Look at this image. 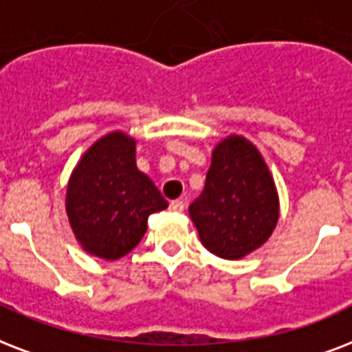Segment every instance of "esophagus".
Segmentation results:
<instances>
[{
	"mask_svg": "<svg viewBox=\"0 0 352 352\" xmlns=\"http://www.w3.org/2000/svg\"><path fill=\"white\" fill-rule=\"evenodd\" d=\"M184 209H185L184 200H174V201H170V211H173V213H182Z\"/></svg>",
	"mask_w": 352,
	"mask_h": 352,
	"instance_id": "34e87169",
	"label": "esophagus"
}]
</instances>
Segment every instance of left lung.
Wrapping results in <instances>:
<instances>
[{"label": "left lung", "instance_id": "1", "mask_svg": "<svg viewBox=\"0 0 352 352\" xmlns=\"http://www.w3.org/2000/svg\"><path fill=\"white\" fill-rule=\"evenodd\" d=\"M206 250L239 261L263 246L279 220V195L263 154L236 133L211 154L206 187L189 207Z\"/></svg>", "mask_w": 352, "mask_h": 352}]
</instances>
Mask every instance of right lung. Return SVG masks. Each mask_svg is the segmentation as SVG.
Returning a JSON list of instances; mask_svg holds the SVG:
<instances>
[{
    "label": "right lung",
    "instance_id": "obj_1",
    "mask_svg": "<svg viewBox=\"0 0 352 352\" xmlns=\"http://www.w3.org/2000/svg\"><path fill=\"white\" fill-rule=\"evenodd\" d=\"M168 201L135 163V139L116 130L97 139L73 168L65 213L78 246L94 257L117 261L138 246L148 217Z\"/></svg>",
    "mask_w": 352,
    "mask_h": 352
}]
</instances>
